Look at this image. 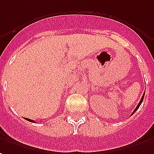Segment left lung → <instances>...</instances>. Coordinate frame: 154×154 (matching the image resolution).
Returning <instances> with one entry per match:
<instances>
[{
    "instance_id": "left-lung-1",
    "label": "left lung",
    "mask_w": 154,
    "mask_h": 154,
    "mask_svg": "<svg viewBox=\"0 0 154 154\" xmlns=\"http://www.w3.org/2000/svg\"><path fill=\"white\" fill-rule=\"evenodd\" d=\"M144 93H145V92H144ZM144 93H143V97H142V98H141V100H140V102H139V103H138V104H137V107H136V108H135V110L133 111V113H132V114H133V113H134V112H136V111L137 110V108H138V107H140L141 103H142V102H143V97H144Z\"/></svg>"
}]
</instances>
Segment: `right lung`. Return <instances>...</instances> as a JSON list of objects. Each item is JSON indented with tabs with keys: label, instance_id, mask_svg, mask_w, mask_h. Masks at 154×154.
Listing matches in <instances>:
<instances>
[{
	"label": "right lung",
	"instance_id": "obj_1",
	"mask_svg": "<svg viewBox=\"0 0 154 154\" xmlns=\"http://www.w3.org/2000/svg\"><path fill=\"white\" fill-rule=\"evenodd\" d=\"M26 120H27V121H29V122H34V121H33V120H32V119H28V118H26Z\"/></svg>",
	"mask_w": 154,
	"mask_h": 154
}]
</instances>
